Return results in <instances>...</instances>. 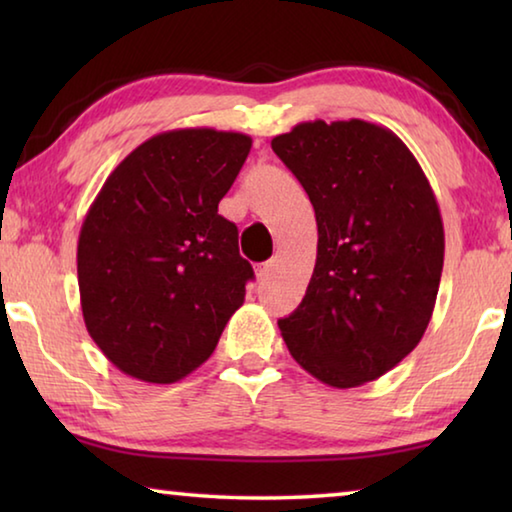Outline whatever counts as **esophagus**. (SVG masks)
<instances>
[{
    "label": "esophagus",
    "instance_id": "1",
    "mask_svg": "<svg viewBox=\"0 0 512 512\" xmlns=\"http://www.w3.org/2000/svg\"><path fill=\"white\" fill-rule=\"evenodd\" d=\"M273 268H275V262H273V259H268V262L259 264V266L255 268V273H257V280H259V282H266L268 277H271Z\"/></svg>",
    "mask_w": 512,
    "mask_h": 512
}]
</instances>
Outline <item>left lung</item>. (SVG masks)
Returning a JSON list of instances; mask_svg holds the SVG:
<instances>
[{"mask_svg": "<svg viewBox=\"0 0 512 512\" xmlns=\"http://www.w3.org/2000/svg\"><path fill=\"white\" fill-rule=\"evenodd\" d=\"M271 146L318 223L314 275L277 320L282 339L323 384L361 386L395 368L431 320L445 259L436 196L400 137L370 121H302Z\"/></svg>", "mask_w": 512, "mask_h": 512, "instance_id": "8db88e82", "label": "left lung"}]
</instances>
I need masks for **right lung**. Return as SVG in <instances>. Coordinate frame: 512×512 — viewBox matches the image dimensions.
Instances as JSON below:
<instances>
[{
    "label": "right lung",
    "mask_w": 512,
    "mask_h": 512,
    "mask_svg": "<svg viewBox=\"0 0 512 512\" xmlns=\"http://www.w3.org/2000/svg\"><path fill=\"white\" fill-rule=\"evenodd\" d=\"M244 133L180 128L117 164L81 225L85 327L115 366L173 384L210 359L253 266L219 214L250 153Z\"/></svg>",
    "instance_id": "right-lung-1"
}]
</instances>
